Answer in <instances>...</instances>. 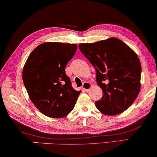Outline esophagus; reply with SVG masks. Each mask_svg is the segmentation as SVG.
<instances>
[{"label": "esophagus", "instance_id": "34e87169", "mask_svg": "<svg viewBox=\"0 0 157 157\" xmlns=\"http://www.w3.org/2000/svg\"><path fill=\"white\" fill-rule=\"evenodd\" d=\"M91 84L89 82H84L83 84V89L85 91L88 92L89 91V89H91Z\"/></svg>", "mask_w": 157, "mask_h": 157}]
</instances>
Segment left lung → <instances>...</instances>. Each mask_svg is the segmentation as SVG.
<instances>
[{
  "label": "left lung",
  "mask_w": 157,
  "mask_h": 157,
  "mask_svg": "<svg viewBox=\"0 0 157 157\" xmlns=\"http://www.w3.org/2000/svg\"><path fill=\"white\" fill-rule=\"evenodd\" d=\"M78 47L95 68L96 82L103 91L101 98L95 102L98 110L109 116L126 111L141 88V66L136 53L116 38Z\"/></svg>",
  "instance_id": "left-lung-1"
}]
</instances>
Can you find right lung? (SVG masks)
<instances>
[{
  "instance_id": "1",
  "label": "right lung",
  "mask_w": 157,
  "mask_h": 157,
  "mask_svg": "<svg viewBox=\"0 0 157 157\" xmlns=\"http://www.w3.org/2000/svg\"><path fill=\"white\" fill-rule=\"evenodd\" d=\"M77 50L76 44L46 42L31 53L23 69V81L30 99L43 114L67 116L81 91H76L65 68Z\"/></svg>"
}]
</instances>
